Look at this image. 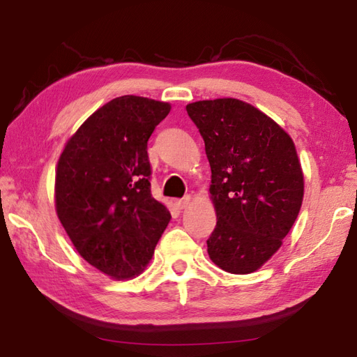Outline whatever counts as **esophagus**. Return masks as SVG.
Wrapping results in <instances>:
<instances>
[{"label": "esophagus", "mask_w": 357, "mask_h": 357, "mask_svg": "<svg viewBox=\"0 0 357 357\" xmlns=\"http://www.w3.org/2000/svg\"><path fill=\"white\" fill-rule=\"evenodd\" d=\"M189 202H191V197H189V195H186V197H183V199L176 200V206L178 209H183V208H186L189 205Z\"/></svg>", "instance_id": "34e87169"}]
</instances>
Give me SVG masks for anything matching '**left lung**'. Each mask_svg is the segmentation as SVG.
Here are the masks:
<instances>
[{
  "label": "left lung",
  "mask_w": 357,
  "mask_h": 357,
  "mask_svg": "<svg viewBox=\"0 0 357 357\" xmlns=\"http://www.w3.org/2000/svg\"><path fill=\"white\" fill-rule=\"evenodd\" d=\"M205 142L217 225L208 254L231 274H250L280 248L303 199V174L291 137L236 98L186 106Z\"/></svg>",
  "instance_id": "8db88e82"
}]
</instances>
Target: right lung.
I'll return each mask as SVG.
<instances>
[{"label": "right lung", "mask_w": 357, "mask_h": 357, "mask_svg": "<svg viewBox=\"0 0 357 357\" xmlns=\"http://www.w3.org/2000/svg\"><path fill=\"white\" fill-rule=\"evenodd\" d=\"M169 103L123 96L66 143L55 176L56 214L87 264L130 279L149 264L169 211L151 194L148 140Z\"/></svg>", "instance_id": "right-lung-1"}]
</instances>
